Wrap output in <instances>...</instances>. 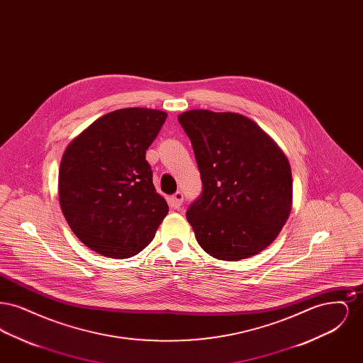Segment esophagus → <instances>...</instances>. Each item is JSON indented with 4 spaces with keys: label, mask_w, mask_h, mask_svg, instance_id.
<instances>
[{
    "label": "esophagus",
    "mask_w": 363,
    "mask_h": 363,
    "mask_svg": "<svg viewBox=\"0 0 363 363\" xmlns=\"http://www.w3.org/2000/svg\"><path fill=\"white\" fill-rule=\"evenodd\" d=\"M182 203H184V194H182V191H177V193H174L173 196L170 197V206L174 209H179V207L182 206Z\"/></svg>",
    "instance_id": "1"
}]
</instances>
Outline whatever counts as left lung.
<instances>
[{
	"instance_id": "obj_1",
	"label": "left lung",
	"mask_w": 363,
	"mask_h": 363,
	"mask_svg": "<svg viewBox=\"0 0 363 363\" xmlns=\"http://www.w3.org/2000/svg\"><path fill=\"white\" fill-rule=\"evenodd\" d=\"M203 182L186 219L215 259L238 261L269 246L293 201L286 155L257 123L237 113L190 110L178 117Z\"/></svg>"
}]
</instances>
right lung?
I'll return each mask as SVG.
<instances>
[{
	"label": "right lung",
	"mask_w": 363,
	"mask_h": 363,
	"mask_svg": "<svg viewBox=\"0 0 363 363\" xmlns=\"http://www.w3.org/2000/svg\"><path fill=\"white\" fill-rule=\"evenodd\" d=\"M167 118L121 108L91 123L65 150L58 175L62 213L76 237L106 257L128 259L155 237L169 212L145 151Z\"/></svg>",
	"instance_id": "obj_1"
}]
</instances>
